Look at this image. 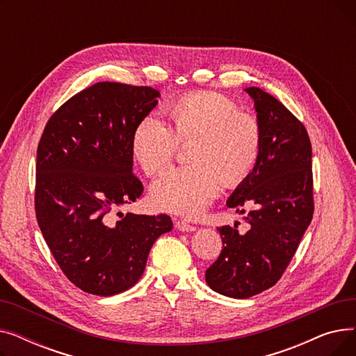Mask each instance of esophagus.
Returning a JSON list of instances; mask_svg holds the SVG:
<instances>
[{
	"label": "esophagus",
	"mask_w": 356,
	"mask_h": 356,
	"mask_svg": "<svg viewBox=\"0 0 356 356\" xmlns=\"http://www.w3.org/2000/svg\"><path fill=\"white\" fill-rule=\"evenodd\" d=\"M175 225H176V228H177L179 231H181V232H192V231L196 229V227L191 225V223L184 222V220H176Z\"/></svg>",
	"instance_id": "esophagus-1"
}]
</instances>
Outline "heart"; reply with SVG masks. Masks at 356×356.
Returning <instances> with one entry per match:
<instances>
[{"mask_svg":"<svg viewBox=\"0 0 356 356\" xmlns=\"http://www.w3.org/2000/svg\"><path fill=\"white\" fill-rule=\"evenodd\" d=\"M172 128L154 115L141 118L131 137V153L147 176L165 168L188 144L189 165L175 167L152 186L149 200L163 212L196 218L219 195L222 184L244 181L259 160L263 129L238 102L218 92H193L167 109Z\"/></svg>","mask_w":356,"mask_h":356,"instance_id":"b5f03b06","label":"heart"}]
</instances>
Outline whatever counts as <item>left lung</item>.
Returning <instances> with one entry per match:
<instances>
[{"label":"left lung","mask_w":356,"mask_h":356,"mask_svg":"<svg viewBox=\"0 0 356 356\" xmlns=\"http://www.w3.org/2000/svg\"><path fill=\"white\" fill-rule=\"evenodd\" d=\"M245 92L263 129V149L227 204L241 213L250 208V229L239 234L236 223L218 228L223 248L204 274L212 290L234 298L255 296L282 278L314 211L312 144L305 125L263 89Z\"/></svg>","instance_id":"8db88e82"}]
</instances>
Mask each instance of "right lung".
Segmentation results:
<instances>
[{
	"label": "right lung",
	"mask_w": 356,
	"mask_h": 356,
	"mask_svg": "<svg viewBox=\"0 0 356 356\" xmlns=\"http://www.w3.org/2000/svg\"><path fill=\"white\" fill-rule=\"evenodd\" d=\"M159 97L149 86L98 82L54 112L37 147V223L60 270L89 294L133 287L156 239L173 228L164 213L112 216L144 191L131 137Z\"/></svg>",
	"instance_id": "obj_1"
}]
</instances>
